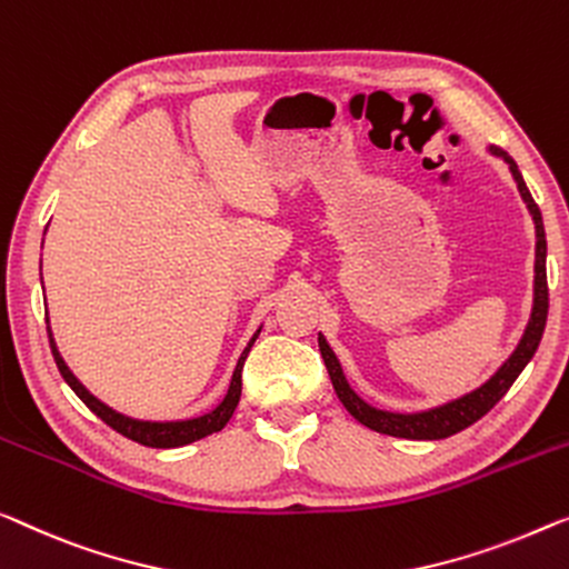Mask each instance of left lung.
<instances>
[{
    "mask_svg": "<svg viewBox=\"0 0 569 569\" xmlns=\"http://www.w3.org/2000/svg\"><path fill=\"white\" fill-rule=\"evenodd\" d=\"M490 152L498 158H503L511 173L516 178V186H519L521 199L527 201V207L533 217V227H537V260H533V309L527 329H523V337L519 347H516L511 358H508L501 368L496 370V376L486 380L480 388H475L472 393H465L462 398H455L445 406H437V409L419 411V413H393V411H380L376 406L362 401V398L352 391L350 383L345 380L342 366L335 358L332 347L327 345V339L319 335V350L321 358H325V366L329 378H332V386L339 396V401L345 403V409L352 413L360 423H366L368 429L380 431V435L391 437H403V439H445L452 437L457 431L468 429L470 423L486 417V413L493 409V406L501 401L508 388L513 386V380L521 376V370L527 368V362L533 358L537 347L541 342V335H545L547 327V311H549V288H547V237H545V222H541V211L537 201L531 199V193L523 183V176L516 166V160L508 156L501 148H490Z\"/></svg>",
    "mask_w": 569,
    "mask_h": 569,
    "instance_id": "left-lung-1",
    "label": "left lung"
}]
</instances>
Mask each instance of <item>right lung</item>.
Returning a JSON list of instances; mask_svg holds the SVG:
<instances>
[{
  "label": "right lung",
  "instance_id": "right-lung-1",
  "mask_svg": "<svg viewBox=\"0 0 569 569\" xmlns=\"http://www.w3.org/2000/svg\"><path fill=\"white\" fill-rule=\"evenodd\" d=\"M46 321H48V313H46ZM260 335V329L252 339L244 347L240 360H237V368L232 372V380H230V388H227V396L222 398V403L217 406V409H211L209 413H203V417L197 419H186V421H140V419H130L124 417V413H117L114 409H109L107 403H101L97 396H91L87 388L79 383V378L73 376L71 370L61 358V352H58V347L53 342V335H50V327H48V337H50V350H53V358H56V366L61 370V376L68 386L73 388V393L81 398L83 403L89 406L91 411L97 413V417L109 423L114 431H120L122 437L132 439V442L138 445H146V447H156V449H171V447H183V445H191L197 442V439H203L209 435H214V431H222L224 423L232 419V413L237 409V403H240V393H242V366L244 360H248V352L250 347L256 345V339Z\"/></svg>",
  "mask_w": 569,
  "mask_h": 569
}]
</instances>
